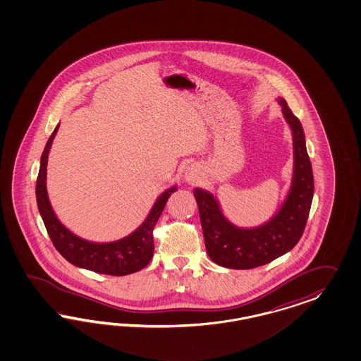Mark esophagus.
<instances>
[{"mask_svg":"<svg viewBox=\"0 0 361 361\" xmlns=\"http://www.w3.org/2000/svg\"><path fill=\"white\" fill-rule=\"evenodd\" d=\"M186 180H188V183L195 184L197 180L196 175H195V173H188V176H186Z\"/></svg>","mask_w":361,"mask_h":361,"instance_id":"obj_1","label":"esophagus"}]
</instances>
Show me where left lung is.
<instances>
[{
  "mask_svg": "<svg viewBox=\"0 0 361 361\" xmlns=\"http://www.w3.org/2000/svg\"><path fill=\"white\" fill-rule=\"evenodd\" d=\"M276 100L293 133L294 169L287 196L273 217L257 228H240L225 217L213 193L201 188L193 190L208 255L226 269L247 270L271 262L290 252L306 228L314 197V175L305 131L287 102Z\"/></svg>",
  "mask_w": 361,
  "mask_h": 361,
  "instance_id": "8db88e82",
  "label": "left lung"
}]
</instances>
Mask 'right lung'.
<instances>
[{
  "label": "right lung",
  "instance_id": "obj_1",
  "mask_svg": "<svg viewBox=\"0 0 361 361\" xmlns=\"http://www.w3.org/2000/svg\"><path fill=\"white\" fill-rule=\"evenodd\" d=\"M58 128L59 124L46 142L35 185L38 210L55 249L67 262L94 273L123 276L142 270L152 259L154 250L153 228L160 219L168 198L177 190V186L168 188L157 197L142 225L127 237L112 242H92L80 238L58 219L46 189L47 159Z\"/></svg>",
  "mask_w": 361,
  "mask_h": 361
}]
</instances>
